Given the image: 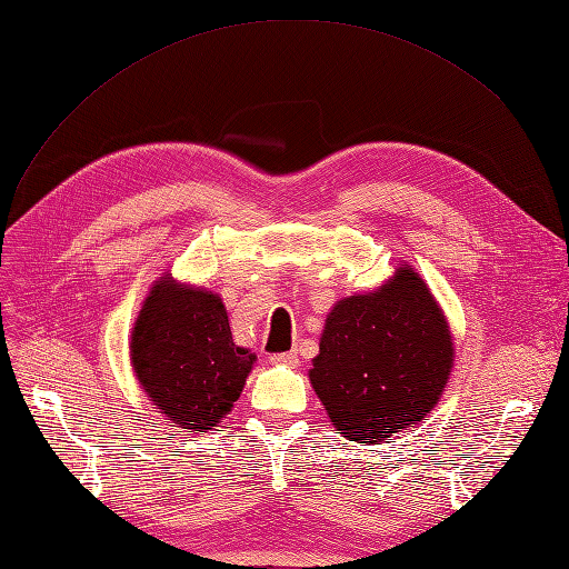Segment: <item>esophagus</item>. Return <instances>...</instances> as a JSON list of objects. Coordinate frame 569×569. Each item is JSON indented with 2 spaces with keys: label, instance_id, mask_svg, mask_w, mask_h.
I'll return each mask as SVG.
<instances>
[{
  "label": "esophagus",
  "instance_id": "esophagus-1",
  "mask_svg": "<svg viewBox=\"0 0 569 569\" xmlns=\"http://www.w3.org/2000/svg\"><path fill=\"white\" fill-rule=\"evenodd\" d=\"M270 361L272 363H284V367H297V363H299V352L297 350L276 352V355H270Z\"/></svg>",
  "mask_w": 569,
  "mask_h": 569
}]
</instances>
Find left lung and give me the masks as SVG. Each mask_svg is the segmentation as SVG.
I'll list each match as a JSON object with an SVG mask.
<instances>
[{"label": "left lung", "instance_id": "8db88e82", "mask_svg": "<svg viewBox=\"0 0 569 569\" xmlns=\"http://www.w3.org/2000/svg\"><path fill=\"white\" fill-rule=\"evenodd\" d=\"M450 367L443 315L427 284L401 268L376 293L329 312L310 380L338 435L380 443L435 408Z\"/></svg>", "mask_w": 569, "mask_h": 569}]
</instances>
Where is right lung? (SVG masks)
Returning a JSON list of instances; mask_svg holds the SVG:
<instances>
[{
    "label": "right lung",
    "mask_w": 569,
    "mask_h": 569,
    "mask_svg": "<svg viewBox=\"0 0 569 569\" xmlns=\"http://www.w3.org/2000/svg\"><path fill=\"white\" fill-rule=\"evenodd\" d=\"M130 359L168 420L212 429L238 401L254 355L238 348L229 315L210 291L158 282L134 322Z\"/></svg>",
    "instance_id": "add662e5"
}]
</instances>
